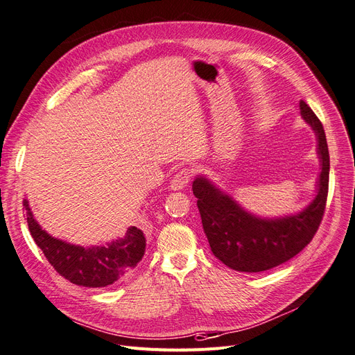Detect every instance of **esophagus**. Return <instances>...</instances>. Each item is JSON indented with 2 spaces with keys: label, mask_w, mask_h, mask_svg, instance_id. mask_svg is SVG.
<instances>
[{
  "label": "esophagus",
  "mask_w": 355,
  "mask_h": 355,
  "mask_svg": "<svg viewBox=\"0 0 355 355\" xmlns=\"http://www.w3.org/2000/svg\"><path fill=\"white\" fill-rule=\"evenodd\" d=\"M193 177V171L189 168H181L178 173L171 180V189L173 190H181L184 189Z\"/></svg>",
  "instance_id": "34e87169"
}]
</instances>
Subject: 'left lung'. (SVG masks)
Masks as SVG:
<instances>
[{
  "label": "left lung",
  "instance_id": "obj_1",
  "mask_svg": "<svg viewBox=\"0 0 355 355\" xmlns=\"http://www.w3.org/2000/svg\"><path fill=\"white\" fill-rule=\"evenodd\" d=\"M301 115L316 131L322 159L319 193L311 205L298 215L275 220L259 219L244 212L230 196L220 193L206 178L193 182L203 230L212 253L239 272H263L297 256L313 240L324 215L329 190V150L318 115L300 101Z\"/></svg>",
  "mask_w": 355,
  "mask_h": 355
}]
</instances>
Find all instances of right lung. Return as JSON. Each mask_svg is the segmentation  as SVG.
<instances>
[{
	"label": "right lung",
	"instance_id": "obj_1",
	"mask_svg": "<svg viewBox=\"0 0 355 355\" xmlns=\"http://www.w3.org/2000/svg\"><path fill=\"white\" fill-rule=\"evenodd\" d=\"M32 239L62 278L71 284L102 288L108 286L133 269L144 254L146 240L141 230L131 227L125 237L108 245L78 247L51 237L35 220L28 200L23 202Z\"/></svg>",
	"mask_w": 355,
	"mask_h": 355
}]
</instances>
